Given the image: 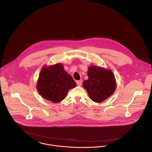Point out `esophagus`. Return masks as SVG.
I'll list each match as a JSON object with an SVG mask.
<instances>
[{"instance_id": "1", "label": "esophagus", "mask_w": 152, "mask_h": 152, "mask_svg": "<svg viewBox=\"0 0 152 152\" xmlns=\"http://www.w3.org/2000/svg\"><path fill=\"white\" fill-rule=\"evenodd\" d=\"M82 83H83V81H82L81 80L77 81V86H81L82 85Z\"/></svg>"}]
</instances>
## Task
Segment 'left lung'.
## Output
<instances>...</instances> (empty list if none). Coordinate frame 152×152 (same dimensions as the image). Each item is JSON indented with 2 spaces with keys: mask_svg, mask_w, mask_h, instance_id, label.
<instances>
[{
  "mask_svg": "<svg viewBox=\"0 0 152 152\" xmlns=\"http://www.w3.org/2000/svg\"><path fill=\"white\" fill-rule=\"evenodd\" d=\"M88 79L83 82V87L94 102L100 103L114 93L116 84L111 69L91 65L88 68Z\"/></svg>",
  "mask_w": 152,
  "mask_h": 152,
  "instance_id": "obj_1",
  "label": "left lung"
}]
</instances>
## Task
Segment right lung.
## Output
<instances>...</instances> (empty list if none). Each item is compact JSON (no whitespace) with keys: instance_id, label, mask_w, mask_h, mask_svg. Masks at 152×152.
Masks as SVG:
<instances>
[{"instance_id":"obj_1","label":"right lung","mask_w":152,"mask_h":152,"mask_svg":"<svg viewBox=\"0 0 152 152\" xmlns=\"http://www.w3.org/2000/svg\"><path fill=\"white\" fill-rule=\"evenodd\" d=\"M72 77L63 64H56L42 68L37 83V89L44 99L53 103H58L66 96L68 91L76 87Z\"/></svg>"}]
</instances>
